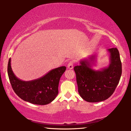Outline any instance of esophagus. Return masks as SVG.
I'll list each match as a JSON object with an SVG mask.
<instances>
[{
  "instance_id": "1",
  "label": "esophagus",
  "mask_w": 131,
  "mask_h": 131,
  "mask_svg": "<svg viewBox=\"0 0 131 131\" xmlns=\"http://www.w3.org/2000/svg\"><path fill=\"white\" fill-rule=\"evenodd\" d=\"M68 68L69 69H72L73 68V62L72 61L69 62L68 64Z\"/></svg>"
}]
</instances>
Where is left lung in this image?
<instances>
[{
  "label": "left lung",
  "mask_w": 131,
  "mask_h": 131,
  "mask_svg": "<svg viewBox=\"0 0 131 131\" xmlns=\"http://www.w3.org/2000/svg\"><path fill=\"white\" fill-rule=\"evenodd\" d=\"M110 63L108 67L99 70L92 69L95 55L80 61L74 67L76 75L78 92L82 98L90 103L105 100L113 94L122 74V63L119 53L116 48L108 49Z\"/></svg>",
  "instance_id": "left-lung-1"
}]
</instances>
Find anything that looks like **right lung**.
I'll return each mask as SVG.
<instances>
[{
    "label": "right lung",
    "instance_id": "1",
    "mask_svg": "<svg viewBox=\"0 0 131 131\" xmlns=\"http://www.w3.org/2000/svg\"><path fill=\"white\" fill-rule=\"evenodd\" d=\"M66 69L65 66H61L51 70L37 79L23 81L14 74L10 58L7 73L12 88L20 99L34 104L46 105L51 103L57 96L60 78Z\"/></svg>",
    "mask_w": 131,
    "mask_h": 131
}]
</instances>
